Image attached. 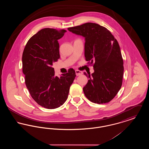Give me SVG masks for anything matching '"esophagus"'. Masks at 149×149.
<instances>
[{"instance_id":"34e87169","label":"esophagus","mask_w":149,"mask_h":149,"mask_svg":"<svg viewBox=\"0 0 149 149\" xmlns=\"http://www.w3.org/2000/svg\"><path fill=\"white\" fill-rule=\"evenodd\" d=\"M75 73H76V75L77 76H79V75H81L83 74V72H81V71H79V70H75Z\"/></svg>"}]
</instances>
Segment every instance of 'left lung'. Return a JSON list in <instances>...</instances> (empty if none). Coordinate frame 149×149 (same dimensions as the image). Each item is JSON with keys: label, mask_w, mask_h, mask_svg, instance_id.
<instances>
[{"label": "left lung", "mask_w": 149, "mask_h": 149, "mask_svg": "<svg viewBox=\"0 0 149 149\" xmlns=\"http://www.w3.org/2000/svg\"><path fill=\"white\" fill-rule=\"evenodd\" d=\"M68 29L85 38V60L93 65L94 72L91 75L84 72L89 79L83 88L86 97L95 103L109 102L120 90L124 71L117 40L106 28L94 23Z\"/></svg>", "instance_id": "1"}]
</instances>
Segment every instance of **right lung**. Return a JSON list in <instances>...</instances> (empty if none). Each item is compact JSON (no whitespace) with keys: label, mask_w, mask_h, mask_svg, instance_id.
I'll return each instance as SVG.
<instances>
[{"label":"right lung","mask_w":149,"mask_h":149,"mask_svg":"<svg viewBox=\"0 0 149 149\" xmlns=\"http://www.w3.org/2000/svg\"><path fill=\"white\" fill-rule=\"evenodd\" d=\"M66 32L65 29H42L30 38L22 55V71L29 92L37 104L47 109L64 104L76 77L75 70L70 69L58 77L52 68L53 63L60 58L58 40Z\"/></svg>","instance_id":"add662e5"}]
</instances>
